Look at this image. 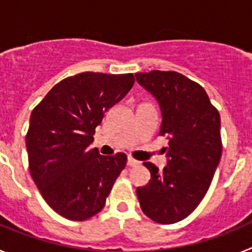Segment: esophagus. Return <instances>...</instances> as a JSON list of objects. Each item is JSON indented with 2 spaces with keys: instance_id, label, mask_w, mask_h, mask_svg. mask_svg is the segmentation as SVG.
<instances>
[{
  "instance_id": "obj_1",
  "label": "esophagus",
  "mask_w": 252,
  "mask_h": 252,
  "mask_svg": "<svg viewBox=\"0 0 252 252\" xmlns=\"http://www.w3.org/2000/svg\"><path fill=\"white\" fill-rule=\"evenodd\" d=\"M139 164H140V161L132 159V158H128V159H127V165L128 166H136V165H139Z\"/></svg>"
}]
</instances>
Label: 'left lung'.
Returning a JSON list of instances; mask_svg holds the SVG:
<instances>
[{
  "label": "left lung",
  "mask_w": 252,
  "mask_h": 252,
  "mask_svg": "<svg viewBox=\"0 0 252 252\" xmlns=\"http://www.w3.org/2000/svg\"><path fill=\"white\" fill-rule=\"evenodd\" d=\"M135 77L157 99L162 119L159 135L168 140L165 168L159 170L153 162H144L151 179L137 187V199L153 221L175 223L201 203L220 164V113L203 87L180 73L153 70Z\"/></svg>",
  "instance_id": "left-lung-1"
}]
</instances>
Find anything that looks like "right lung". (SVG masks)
<instances>
[{"instance_id":"add662e5","label":"right lung","mask_w":252,"mask_h":252,"mask_svg":"<svg viewBox=\"0 0 252 252\" xmlns=\"http://www.w3.org/2000/svg\"><path fill=\"white\" fill-rule=\"evenodd\" d=\"M132 74L86 72L59 82L31 112L26 135L34 183L55 212L84 221L106 203L126 155L91 150L95 127L133 86Z\"/></svg>"}]
</instances>
